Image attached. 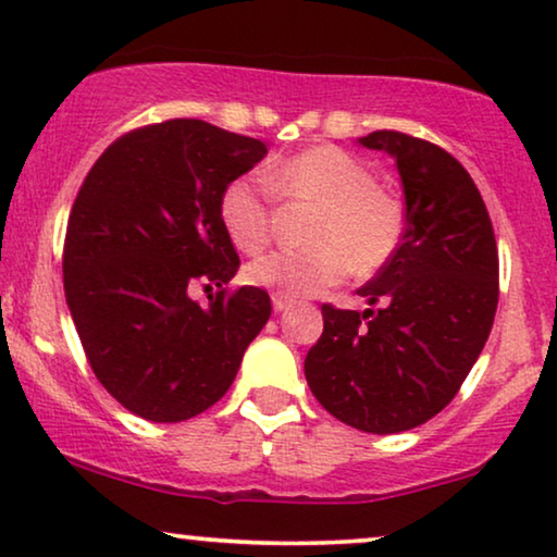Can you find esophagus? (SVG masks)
Segmentation results:
<instances>
[{
	"label": "esophagus",
	"instance_id": "1",
	"mask_svg": "<svg viewBox=\"0 0 557 557\" xmlns=\"http://www.w3.org/2000/svg\"><path fill=\"white\" fill-rule=\"evenodd\" d=\"M294 299H288V296H281V294H273V309L276 311H286L288 307H292Z\"/></svg>",
	"mask_w": 557,
	"mask_h": 557
}]
</instances>
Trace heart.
<instances>
[{"label":"heart","instance_id":"heart-1","mask_svg":"<svg viewBox=\"0 0 557 557\" xmlns=\"http://www.w3.org/2000/svg\"><path fill=\"white\" fill-rule=\"evenodd\" d=\"M256 174L227 182L218 215L233 246L261 253L276 231V200L314 202L322 208L311 225V250H276L246 269L248 284L301 299L339 284L349 271H377L391 261L406 233V210L375 172L349 151L319 144ZM272 186L269 188L268 185Z\"/></svg>","mask_w":557,"mask_h":557}]
</instances>
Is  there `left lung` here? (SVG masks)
Returning a JSON list of instances; mask_svg holds the SVG:
<instances>
[{
  "instance_id": "left-lung-1",
  "label": "left lung",
  "mask_w": 557,
  "mask_h": 557,
  "mask_svg": "<svg viewBox=\"0 0 557 557\" xmlns=\"http://www.w3.org/2000/svg\"><path fill=\"white\" fill-rule=\"evenodd\" d=\"M406 195V233L360 292L364 311L324 304V332L304 360L314 398L364 433H400L441 413L492 332L499 256L492 220L469 172L436 144L372 132Z\"/></svg>"
}]
</instances>
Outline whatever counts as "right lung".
I'll list each match as a JSON object with an SVG mask.
<instances>
[{"label":"right lung","instance_id":"add662e5","mask_svg":"<svg viewBox=\"0 0 557 557\" xmlns=\"http://www.w3.org/2000/svg\"><path fill=\"white\" fill-rule=\"evenodd\" d=\"M265 154L250 136L170 119L119 136L83 180L65 301L98 383L139 418L180 423L215 406L269 322L263 288H225L240 258L218 215L227 182ZM195 285L219 286L208 308Z\"/></svg>","mask_w":557,"mask_h":557}]
</instances>
